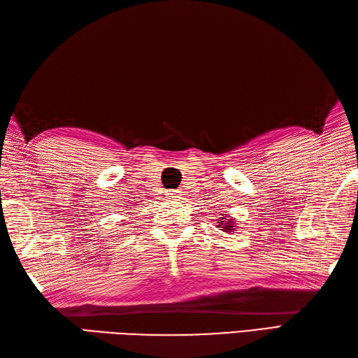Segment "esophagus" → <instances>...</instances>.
<instances>
[{"mask_svg":"<svg viewBox=\"0 0 358 358\" xmlns=\"http://www.w3.org/2000/svg\"><path fill=\"white\" fill-rule=\"evenodd\" d=\"M169 197H171L172 200H178V199H181V196H183V194H181V191H169V194H167Z\"/></svg>","mask_w":358,"mask_h":358,"instance_id":"obj_1","label":"esophagus"}]
</instances>
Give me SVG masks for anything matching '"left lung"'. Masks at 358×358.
I'll return each mask as SVG.
<instances>
[{
	"mask_svg": "<svg viewBox=\"0 0 358 358\" xmlns=\"http://www.w3.org/2000/svg\"><path fill=\"white\" fill-rule=\"evenodd\" d=\"M220 222L222 224H219V225H222L220 227V229H222L224 231H231L233 230V219H227V216H224V217H220Z\"/></svg>",
	"mask_w": 358,
	"mask_h": 358,
	"instance_id": "8db88e82",
	"label": "left lung"
}]
</instances>
